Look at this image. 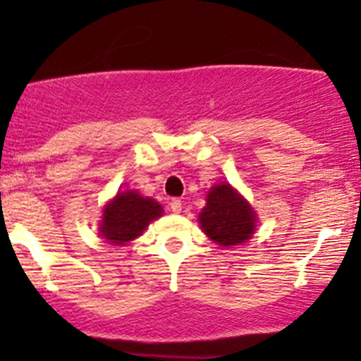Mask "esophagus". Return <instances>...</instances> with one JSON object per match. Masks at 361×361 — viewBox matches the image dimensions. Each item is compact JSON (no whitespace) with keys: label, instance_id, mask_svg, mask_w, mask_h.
Returning <instances> with one entry per match:
<instances>
[{"label":"esophagus","instance_id":"34e87169","mask_svg":"<svg viewBox=\"0 0 361 361\" xmlns=\"http://www.w3.org/2000/svg\"><path fill=\"white\" fill-rule=\"evenodd\" d=\"M170 210L173 213H180L182 212V203L180 200H177V197H173V200H170Z\"/></svg>","mask_w":361,"mask_h":361}]
</instances>
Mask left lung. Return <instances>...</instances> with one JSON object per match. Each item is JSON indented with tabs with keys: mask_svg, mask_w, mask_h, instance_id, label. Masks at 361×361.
Listing matches in <instances>:
<instances>
[{
	"mask_svg": "<svg viewBox=\"0 0 361 361\" xmlns=\"http://www.w3.org/2000/svg\"><path fill=\"white\" fill-rule=\"evenodd\" d=\"M197 220L212 241L226 247L246 243L257 231V213L228 182L208 191L207 207Z\"/></svg>",
	"mask_w": 361,
	"mask_h": 361,
	"instance_id": "1",
	"label": "left lung"
}]
</instances>
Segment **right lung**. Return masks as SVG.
Instances as JSON below:
<instances>
[{
    "label": "right lung",
    "mask_w": 361,
    "mask_h": 361,
    "mask_svg": "<svg viewBox=\"0 0 361 361\" xmlns=\"http://www.w3.org/2000/svg\"><path fill=\"white\" fill-rule=\"evenodd\" d=\"M161 215L164 208L158 201L141 196L133 189L118 191L114 200L104 204L99 235L120 246L139 238L145 228Z\"/></svg>",
    "instance_id": "1"
}]
</instances>
